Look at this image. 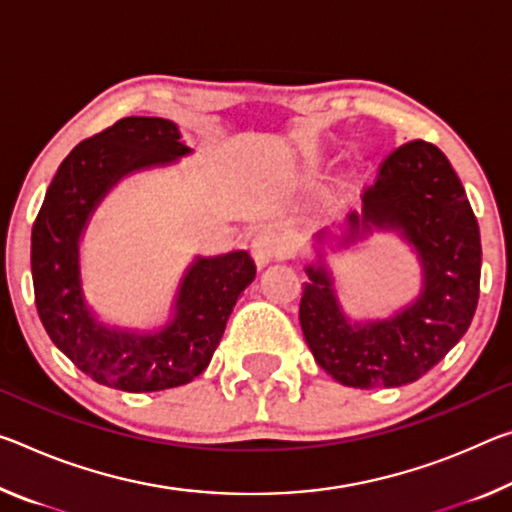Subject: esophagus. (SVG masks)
<instances>
[{
	"mask_svg": "<svg viewBox=\"0 0 512 512\" xmlns=\"http://www.w3.org/2000/svg\"><path fill=\"white\" fill-rule=\"evenodd\" d=\"M250 253H253V259L257 262L259 269H262V266L271 264V262H275V259L287 255V243L275 230H262L255 234L253 246H250Z\"/></svg>",
	"mask_w": 512,
	"mask_h": 512,
	"instance_id": "1",
	"label": "esophagus"
}]
</instances>
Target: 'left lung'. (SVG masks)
Returning <instances> with one entry per match:
<instances>
[{"label":"left lung","mask_w":512,"mask_h":512,"mask_svg":"<svg viewBox=\"0 0 512 512\" xmlns=\"http://www.w3.org/2000/svg\"><path fill=\"white\" fill-rule=\"evenodd\" d=\"M376 227L401 232L421 262V294L389 319L351 323L326 264L305 266L300 328L319 367L346 387L415 383L460 342L478 305L481 232L440 148L417 139L389 152L362 193V212L348 214L342 246Z\"/></svg>","instance_id":"1"}]
</instances>
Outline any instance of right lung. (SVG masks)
Masks as SVG:
<instances>
[{"mask_svg":"<svg viewBox=\"0 0 512 512\" xmlns=\"http://www.w3.org/2000/svg\"><path fill=\"white\" fill-rule=\"evenodd\" d=\"M191 148L164 118L132 116L81 141L56 170L31 230V275L47 335L95 383L123 392H159L207 369L241 291L255 280L246 250L196 257L157 332L109 328L88 310L79 275V239L102 198L125 175L173 164Z\"/></svg>","mask_w":512,"mask_h":512,"instance_id":"right-lung-1","label":"right lung"}]
</instances>
